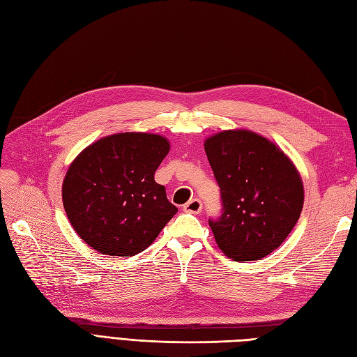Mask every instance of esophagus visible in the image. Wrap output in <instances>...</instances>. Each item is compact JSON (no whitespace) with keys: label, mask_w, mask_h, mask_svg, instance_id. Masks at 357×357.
I'll return each mask as SVG.
<instances>
[{"label":"esophagus","mask_w":357,"mask_h":357,"mask_svg":"<svg viewBox=\"0 0 357 357\" xmlns=\"http://www.w3.org/2000/svg\"><path fill=\"white\" fill-rule=\"evenodd\" d=\"M201 210H202V202L197 198H193L183 205V211H186V213L198 214V213H201Z\"/></svg>","instance_id":"obj_1"}]
</instances>
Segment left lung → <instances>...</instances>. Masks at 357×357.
<instances>
[{"instance_id": "8db88e82", "label": "left lung", "mask_w": 357, "mask_h": 357, "mask_svg": "<svg viewBox=\"0 0 357 357\" xmlns=\"http://www.w3.org/2000/svg\"><path fill=\"white\" fill-rule=\"evenodd\" d=\"M220 188L222 214L208 219L222 252L236 262L257 261L282 245L296 225L304 186L274 143L250 131H223L204 144Z\"/></svg>"}]
</instances>
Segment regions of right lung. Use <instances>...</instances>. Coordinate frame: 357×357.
I'll return each mask as SVG.
<instances>
[{"mask_svg":"<svg viewBox=\"0 0 357 357\" xmlns=\"http://www.w3.org/2000/svg\"><path fill=\"white\" fill-rule=\"evenodd\" d=\"M169 152L164 137L123 132L98 139L70 165L63 208L93 250L134 256L155 241L177 213L155 171Z\"/></svg>","mask_w":357,"mask_h":357,"instance_id":"add662e5","label":"right lung"}]
</instances>
